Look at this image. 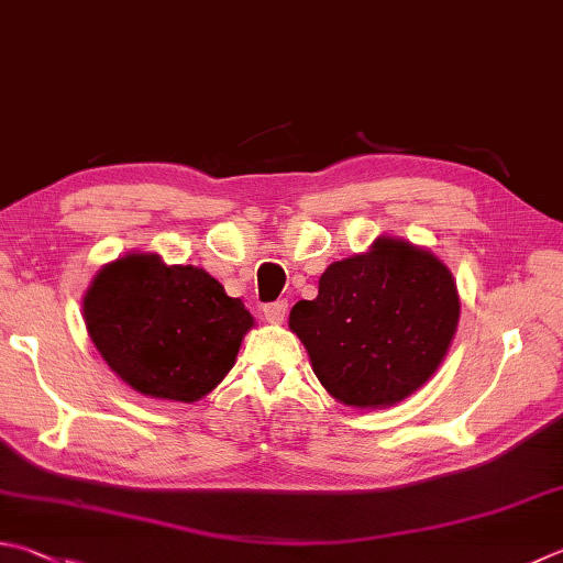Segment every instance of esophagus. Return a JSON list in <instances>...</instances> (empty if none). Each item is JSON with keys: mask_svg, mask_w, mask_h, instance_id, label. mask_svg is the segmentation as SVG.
Returning <instances> with one entry per match:
<instances>
[{"mask_svg": "<svg viewBox=\"0 0 563 563\" xmlns=\"http://www.w3.org/2000/svg\"><path fill=\"white\" fill-rule=\"evenodd\" d=\"M264 318H267L269 323H282L286 318V311H289V303L286 301H274V303H267L264 306Z\"/></svg>", "mask_w": 563, "mask_h": 563, "instance_id": "34e87169", "label": "esophagus"}]
</instances>
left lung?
I'll use <instances>...</instances> for the list:
<instances>
[{"mask_svg":"<svg viewBox=\"0 0 563 563\" xmlns=\"http://www.w3.org/2000/svg\"><path fill=\"white\" fill-rule=\"evenodd\" d=\"M453 274L407 240L377 238L363 254L333 262L313 301H299L289 328L338 401L391 407L427 385L459 328Z\"/></svg>","mask_w":563,"mask_h":563,"instance_id":"1","label":"left lung"}]
</instances>
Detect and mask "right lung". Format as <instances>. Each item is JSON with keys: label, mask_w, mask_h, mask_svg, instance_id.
I'll use <instances>...</instances> for the list:
<instances>
[{"label": "right lung", "mask_w": 563, "mask_h": 563, "mask_svg": "<svg viewBox=\"0 0 563 563\" xmlns=\"http://www.w3.org/2000/svg\"><path fill=\"white\" fill-rule=\"evenodd\" d=\"M85 328L112 373L146 397L198 401L216 389L254 325L240 299L194 264L132 252L95 274Z\"/></svg>", "instance_id": "1"}]
</instances>
